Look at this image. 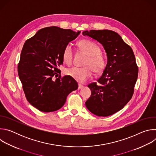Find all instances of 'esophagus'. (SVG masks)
<instances>
[{"instance_id":"1","label":"esophagus","mask_w":156,"mask_h":156,"mask_svg":"<svg viewBox=\"0 0 156 156\" xmlns=\"http://www.w3.org/2000/svg\"><path fill=\"white\" fill-rule=\"evenodd\" d=\"M83 87V86L81 85V84H78V90H80V89H82Z\"/></svg>"}]
</instances>
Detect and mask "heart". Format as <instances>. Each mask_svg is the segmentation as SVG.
<instances>
[{"instance_id":"b5f03b06","label":"heart","mask_w":156,"mask_h":156,"mask_svg":"<svg viewBox=\"0 0 156 156\" xmlns=\"http://www.w3.org/2000/svg\"><path fill=\"white\" fill-rule=\"evenodd\" d=\"M80 49L87 54L83 67H74L66 70V73L79 83H84L93 75V71L96 73H101L105 66L104 57L100 54L101 49L95 43L89 40H81L78 42ZM73 58V49L70 44L66 45L62 52L63 61L70 64Z\"/></svg>"}]
</instances>
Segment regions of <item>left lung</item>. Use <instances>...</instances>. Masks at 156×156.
<instances>
[{"instance_id": "left-lung-1", "label": "left lung", "mask_w": 156, "mask_h": 156, "mask_svg": "<svg viewBox=\"0 0 156 156\" xmlns=\"http://www.w3.org/2000/svg\"><path fill=\"white\" fill-rule=\"evenodd\" d=\"M82 33L100 42L107 58L105 68L98 83L87 86L91 95L86 101V107L97 116L113 115L124 107L134 92L138 74L134 53L115 31L93 30Z\"/></svg>"}]
</instances>
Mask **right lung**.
Instances as JSON below:
<instances>
[{"instance_id":"1","label":"right lung","mask_w":156,"mask_h":156,"mask_svg":"<svg viewBox=\"0 0 156 156\" xmlns=\"http://www.w3.org/2000/svg\"><path fill=\"white\" fill-rule=\"evenodd\" d=\"M80 31L51 27L39 30L26 41L18 66L20 80L28 101L41 112L60 109L68 95L78 89L71 76H59L62 52Z\"/></svg>"}]
</instances>
